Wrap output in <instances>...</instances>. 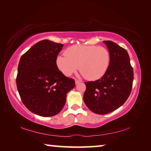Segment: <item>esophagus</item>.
<instances>
[{"mask_svg": "<svg viewBox=\"0 0 151 151\" xmlns=\"http://www.w3.org/2000/svg\"><path fill=\"white\" fill-rule=\"evenodd\" d=\"M80 83H81L80 81H78V80H76L75 81V84H76V85H78V84H79Z\"/></svg>", "mask_w": 151, "mask_h": 151, "instance_id": "34e87169", "label": "esophagus"}]
</instances>
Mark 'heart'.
Masks as SVG:
<instances>
[{"mask_svg": "<svg viewBox=\"0 0 151 151\" xmlns=\"http://www.w3.org/2000/svg\"><path fill=\"white\" fill-rule=\"evenodd\" d=\"M65 56H58L56 63L64 75L69 76L79 71L88 81L103 77L110 65V53L106 48L96 46L75 45L66 48Z\"/></svg>", "mask_w": 151, "mask_h": 151, "instance_id": "heart-1", "label": "heart"}]
</instances>
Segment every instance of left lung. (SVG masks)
Returning <instances> with one entry per match:
<instances>
[{"label":"left lung","instance_id":"left-lung-1","mask_svg":"<svg viewBox=\"0 0 151 151\" xmlns=\"http://www.w3.org/2000/svg\"><path fill=\"white\" fill-rule=\"evenodd\" d=\"M110 53V65L101 79L85 82L83 100L92 112L106 114L119 109L131 94L133 69L127 51L115 42L103 41Z\"/></svg>","mask_w":151,"mask_h":151}]
</instances>
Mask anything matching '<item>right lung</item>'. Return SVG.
I'll return each mask as SVG.
<instances>
[{
	"mask_svg": "<svg viewBox=\"0 0 151 151\" xmlns=\"http://www.w3.org/2000/svg\"><path fill=\"white\" fill-rule=\"evenodd\" d=\"M63 45L48 40L36 43L20 58L17 86L25 106L37 115L59 113L66 94L75 87L73 78L65 76L56 63Z\"/></svg>",
	"mask_w": 151,
	"mask_h": 151,
	"instance_id": "obj_1",
	"label": "right lung"
}]
</instances>
